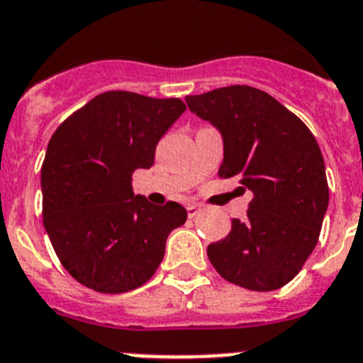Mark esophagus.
Wrapping results in <instances>:
<instances>
[{"label": "esophagus", "instance_id": "1", "mask_svg": "<svg viewBox=\"0 0 363 363\" xmlns=\"http://www.w3.org/2000/svg\"><path fill=\"white\" fill-rule=\"evenodd\" d=\"M199 212H201V208H199L198 205H189V207H187V216L191 219L196 218V216H198Z\"/></svg>", "mask_w": 363, "mask_h": 363}]
</instances>
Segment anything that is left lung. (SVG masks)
Segmentation results:
<instances>
[{"label":"left lung","instance_id":"1","mask_svg":"<svg viewBox=\"0 0 363 363\" xmlns=\"http://www.w3.org/2000/svg\"><path fill=\"white\" fill-rule=\"evenodd\" d=\"M223 140L221 178L241 176L252 191L247 219H232L207 248L218 274L254 291L279 290L317 247L329 203L324 158L304 122L272 95L228 86L185 97Z\"/></svg>","mask_w":363,"mask_h":363}]
</instances>
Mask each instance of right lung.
<instances>
[{
	"label": "right lung",
	"instance_id": "1",
	"mask_svg": "<svg viewBox=\"0 0 363 363\" xmlns=\"http://www.w3.org/2000/svg\"><path fill=\"white\" fill-rule=\"evenodd\" d=\"M179 99L97 95L50 138L41 169L43 223L75 281L101 294L135 290L155 275L165 241L187 221L176 201L135 196L131 176L155 164L156 144L185 111Z\"/></svg>",
	"mask_w": 363,
	"mask_h": 363
}]
</instances>
